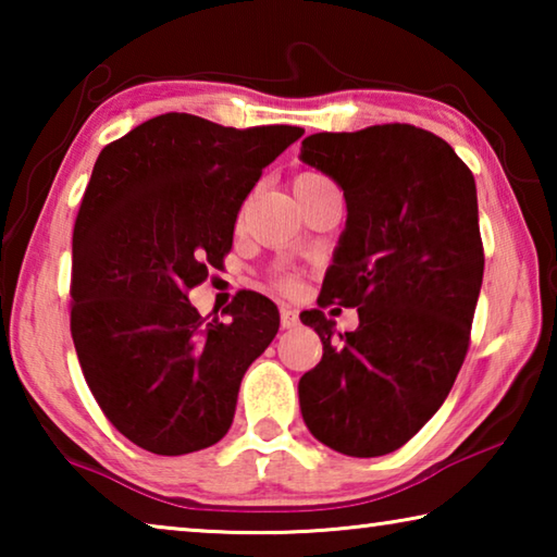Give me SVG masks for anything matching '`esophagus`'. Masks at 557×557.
Wrapping results in <instances>:
<instances>
[{"instance_id":"1","label":"esophagus","mask_w":557,"mask_h":557,"mask_svg":"<svg viewBox=\"0 0 557 557\" xmlns=\"http://www.w3.org/2000/svg\"><path fill=\"white\" fill-rule=\"evenodd\" d=\"M280 324H282V329H295L299 324V314L292 307H282L280 309Z\"/></svg>"}]
</instances>
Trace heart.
<instances>
[{"instance_id": "heart-1", "label": "heart", "mask_w": 557, "mask_h": 557, "mask_svg": "<svg viewBox=\"0 0 557 557\" xmlns=\"http://www.w3.org/2000/svg\"><path fill=\"white\" fill-rule=\"evenodd\" d=\"M275 285H277V289H282V292H295V289H297V282L292 280V277H277Z\"/></svg>"}]
</instances>
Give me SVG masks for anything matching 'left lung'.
Returning a JSON list of instances; mask_svg holds the SVG:
<instances>
[{
  "label": "left lung",
  "instance_id": "left-lung-1",
  "mask_svg": "<svg viewBox=\"0 0 557 557\" xmlns=\"http://www.w3.org/2000/svg\"><path fill=\"white\" fill-rule=\"evenodd\" d=\"M301 159L344 188L346 231L317 305L358 309L356 332L305 312L324 344L299 379L312 435L348 457L403 447L465 363L484 277L476 184L445 139L414 125L319 132Z\"/></svg>",
  "mask_w": 557,
  "mask_h": 557
}]
</instances>
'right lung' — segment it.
Returning <instances> with one entry per match:
<instances>
[{
	"mask_svg": "<svg viewBox=\"0 0 557 557\" xmlns=\"http://www.w3.org/2000/svg\"><path fill=\"white\" fill-rule=\"evenodd\" d=\"M301 135L166 112L92 166L73 228L71 336L92 398L137 447L176 457L228 432L243 375L280 314L240 292L225 309L231 322H209L188 289L223 265L262 169Z\"/></svg>",
	"mask_w": 557,
	"mask_h": 557,
	"instance_id": "add662e5",
	"label": "right lung"
}]
</instances>
